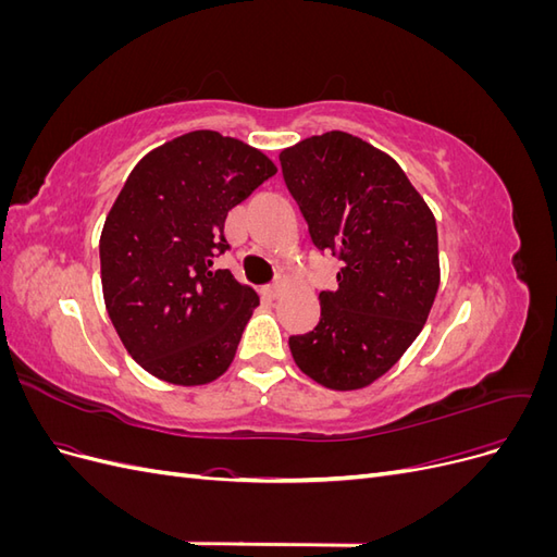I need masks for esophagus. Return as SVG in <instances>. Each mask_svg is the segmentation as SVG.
<instances>
[{
  "mask_svg": "<svg viewBox=\"0 0 557 557\" xmlns=\"http://www.w3.org/2000/svg\"><path fill=\"white\" fill-rule=\"evenodd\" d=\"M262 293H264L267 297H278V293H281V283L276 281V283H269V285H264Z\"/></svg>",
  "mask_w": 557,
  "mask_h": 557,
  "instance_id": "1",
  "label": "esophagus"
}]
</instances>
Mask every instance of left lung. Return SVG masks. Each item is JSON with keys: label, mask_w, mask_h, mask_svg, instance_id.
Listing matches in <instances>:
<instances>
[{"label": "left lung", "mask_w": 557, "mask_h": 557, "mask_svg": "<svg viewBox=\"0 0 557 557\" xmlns=\"http://www.w3.org/2000/svg\"><path fill=\"white\" fill-rule=\"evenodd\" d=\"M278 160L313 246L342 260L336 290L320 293V323L290 336V352L315 383L358 391L404 356L430 315L434 215L391 156L348 132L309 137Z\"/></svg>", "instance_id": "1"}]
</instances>
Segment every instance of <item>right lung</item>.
<instances>
[{"label": "right lung", "mask_w": 557, "mask_h": 557, "mask_svg": "<svg viewBox=\"0 0 557 557\" xmlns=\"http://www.w3.org/2000/svg\"><path fill=\"white\" fill-rule=\"evenodd\" d=\"M276 174L258 148L211 129L166 141L134 166L99 239L111 323L148 374L205 385L225 374L260 305L213 258L225 218Z\"/></svg>", "instance_id": "1"}]
</instances>
